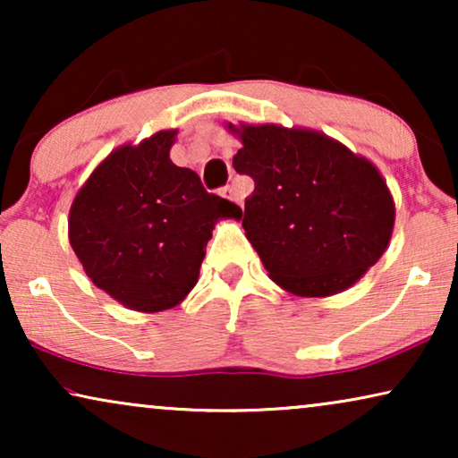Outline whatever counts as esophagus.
<instances>
[{"label": "esophagus", "instance_id": "1", "mask_svg": "<svg viewBox=\"0 0 458 458\" xmlns=\"http://www.w3.org/2000/svg\"><path fill=\"white\" fill-rule=\"evenodd\" d=\"M221 196H223V198H227V199H231V202H235V204H242V196H240V193L235 191V187H233V185L223 187V190H221Z\"/></svg>", "mask_w": 458, "mask_h": 458}]
</instances>
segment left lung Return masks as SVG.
<instances>
[{"mask_svg": "<svg viewBox=\"0 0 458 458\" xmlns=\"http://www.w3.org/2000/svg\"><path fill=\"white\" fill-rule=\"evenodd\" d=\"M237 173L254 179L243 229L275 284L304 298L354 285L386 252L392 193L373 162L312 129L227 124Z\"/></svg>", "mask_w": 458, "mask_h": 458, "instance_id": "left-lung-1", "label": "left lung"}]
</instances>
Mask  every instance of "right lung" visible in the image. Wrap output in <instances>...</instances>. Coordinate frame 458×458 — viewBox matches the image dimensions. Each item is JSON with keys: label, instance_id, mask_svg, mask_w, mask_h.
Returning <instances> with one entry per match:
<instances>
[{"label": "right lung", "instance_id": "right-lung-1", "mask_svg": "<svg viewBox=\"0 0 458 458\" xmlns=\"http://www.w3.org/2000/svg\"><path fill=\"white\" fill-rule=\"evenodd\" d=\"M174 135L158 131L116 148L71 206L68 240L87 277L131 310L160 312L183 302L218 218H242L240 206L174 165Z\"/></svg>", "mask_w": 458, "mask_h": 458}]
</instances>
